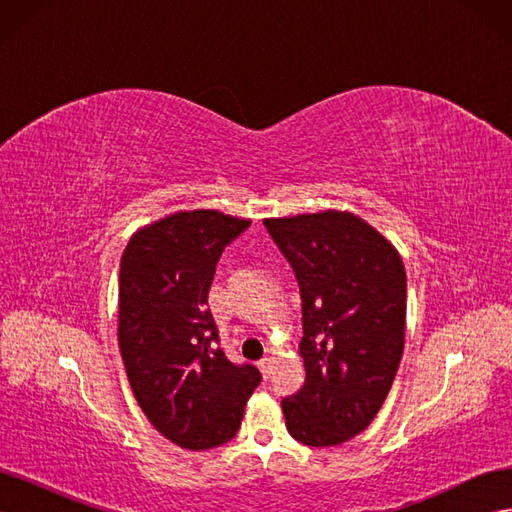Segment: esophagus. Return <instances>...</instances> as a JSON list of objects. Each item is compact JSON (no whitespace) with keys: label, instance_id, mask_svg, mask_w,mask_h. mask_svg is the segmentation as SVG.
<instances>
[{"label":"esophagus","instance_id":"1","mask_svg":"<svg viewBox=\"0 0 512 512\" xmlns=\"http://www.w3.org/2000/svg\"><path fill=\"white\" fill-rule=\"evenodd\" d=\"M258 367H260V371H262V376L269 378V376H271V369H273V356H265V359H262V361L258 363Z\"/></svg>","mask_w":512,"mask_h":512}]
</instances>
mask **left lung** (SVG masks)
<instances>
[{
  "label": "left lung",
  "instance_id": "1",
  "mask_svg": "<svg viewBox=\"0 0 512 512\" xmlns=\"http://www.w3.org/2000/svg\"><path fill=\"white\" fill-rule=\"evenodd\" d=\"M297 275L305 384L282 401L307 446L367 429L389 395L406 337V269L378 230L346 211L265 220Z\"/></svg>",
  "mask_w": 512,
  "mask_h": 512
}]
</instances>
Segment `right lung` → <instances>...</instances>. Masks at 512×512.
Listing matches in <instances>:
<instances>
[{"mask_svg": "<svg viewBox=\"0 0 512 512\" xmlns=\"http://www.w3.org/2000/svg\"><path fill=\"white\" fill-rule=\"evenodd\" d=\"M250 226L179 211L136 230L119 269V350L138 406L164 438L207 451L237 436L260 371L228 361L207 307L215 265Z\"/></svg>", "mask_w": 512, "mask_h": 512, "instance_id": "1", "label": "right lung"}]
</instances>
